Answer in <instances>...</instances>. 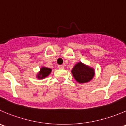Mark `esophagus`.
<instances>
[{
  "instance_id": "esophagus-1",
  "label": "esophagus",
  "mask_w": 126,
  "mask_h": 126,
  "mask_svg": "<svg viewBox=\"0 0 126 126\" xmlns=\"http://www.w3.org/2000/svg\"><path fill=\"white\" fill-rule=\"evenodd\" d=\"M58 68L60 69H64V66L63 65H58Z\"/></svg>"
}]
</instances>
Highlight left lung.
<instances>
[{"label": "left lung", "instance_id": "left-lung-1", "mask_svg": "<svg viewBox=\"0 0 126 126\" xmlns=\"http://www.w3.org/2000/svg\"><path fill=\"white\" fill-rule=\"evenodd\" d=\"M71 73L76 80L80 84L88 82L93 79L95 75L94 68L85 65L81 62L75 64L72 69Z\"/></svg>", "mask_w": 126, "mask_h": 126}]
</instances>
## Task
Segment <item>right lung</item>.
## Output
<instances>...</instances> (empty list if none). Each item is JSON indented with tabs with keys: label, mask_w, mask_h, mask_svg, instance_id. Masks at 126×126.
I'll return each mask as SVG.
<instances>
[{
	"label": "right lung",
	"mask_w": 126,
	"mask_h": 126,
	"mask_svg": "<svg viewBox=\"0 0 126 126\" xmlns=\"http://www.w3.org/2000/svg\"><path fill=\"white\" fill-rule=\"evenodd\" d=\"M52 71V69L46 67H42L41 68V70L38 73V74L37 75V78L39 79H44L45 78L48 76L50 74Z\"/></svg>",
	"instance_id": "obj_1"
}]
</instances>
